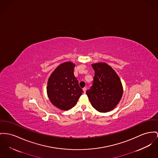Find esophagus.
Segmentation results:
<instances>
[{
  "instance_id": "esophagus-1",
  "label": "esophagus",
  "mask_w": 158,
  "mask_h": 158,
  "mask_svg": "<svg viewBox=\"0 0 158 158\" xmlns=\"http://www.w3.org/2000/svg\"><path fill=\"white\" fill-rule=\"evenodd\" d=\"M83 91H84V94H85V92H86V90H87V88H86V87H84V88L83 89Z\"/></svg>"
}]
</instances>
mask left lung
Segmentation results:
<instances>
[{
	"label": "left lung",
	"mask_w": 158,
	"mask_h": 158,
	"mask_svg": "<svg viewBox=\"0 0 158 158\" xmlns=\"http://www.w3.org/2000/svg\"><path fill=\"white\" fill-rule=\"evenodd\" d=\"M92 66L95 71L94 84L86 91V94L98 111H110L122 97L123 89L121 80L116 71L107 63H94Z\"/></svg>",
	"instance_id": "left-lung-1"
}]
</instances>
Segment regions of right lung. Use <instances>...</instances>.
I'll list each match as a JSON object with an SVG mask.
<instances>
[{"instance_id": "add662e5", "label": "right lung", "mask_w": 158, "mask_h": 158, "mask_svg": "<svg viewBox=\"0 0 158 158\" xmlns=\"http://www.w3.org/2000/svg\"><path fill=\"white\" fill-rule=\"evenodd\" d=\"M75 66L72 62L61 63L48 80V97L53 105L63 111L74 107L83 93L77 78L74 76Z\"/></svg>"}]
</instances>
